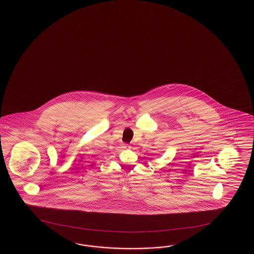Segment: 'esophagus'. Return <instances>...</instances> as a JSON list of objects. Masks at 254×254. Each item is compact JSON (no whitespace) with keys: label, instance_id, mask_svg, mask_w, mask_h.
I'll return each mask as SVG.
<instances>
[{"label":"esophagus","instance_id":"34e87169","mask_svg":"<svg viewBox=\"0 0 254 254\" xmlns=\"http://www.w3.org/2000/svg\"><path fill=\"white\" fill-rule=\"evenodd\" d=\"M123 147L125 149H130L131 148L130 146L128 144H124Z\"/></svg>","mask_w":254,"mask_h":254}]
</instances>
